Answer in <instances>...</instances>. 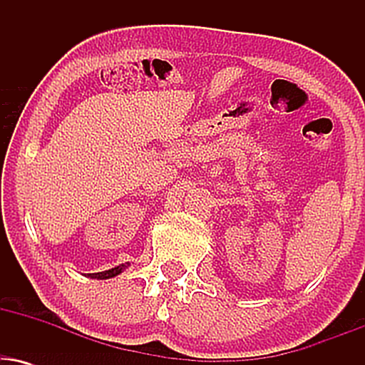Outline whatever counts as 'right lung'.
<instances>
[{"label":"right lung","instance_id":"add662e5","mask_svg":"<svg viewBox=\"0 0 365 365\" xmlns=\"http://www.w3.org/2000/svg\"><path fill=\"white\" fill-rule=\"evenodd\" d=\"M127 266H128V264H120V266L113 267V269L103 271V273H94V274H89V276H92V278H98V279H108V278H113V276L120 274L121 271H123Z\"/></svg>","mask_w":365,"mask_h":365}]
</instances>
